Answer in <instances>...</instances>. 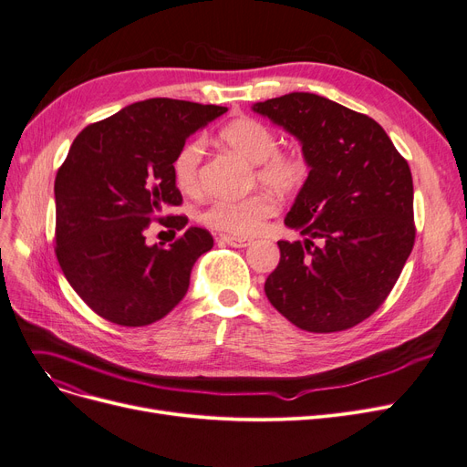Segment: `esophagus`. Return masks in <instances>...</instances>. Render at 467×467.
Listing matches in <instances>:
<instances>
[{"label":"esophagus","mask_w":467,"mask_h":467,"mask_svg":"<svg viewBox=\"0 0 467 467\" xmlns=\"http://www.w3.org/2000/svg\"><path fill=\"white\" fill-rule=\"evenodd\" d=\"M221 242H225V244L229 246H234V248H246L252 244V238H246V236H234V234H223L221 236Z\"/></svg>","instance_id":"34e87169"}]
</instances>
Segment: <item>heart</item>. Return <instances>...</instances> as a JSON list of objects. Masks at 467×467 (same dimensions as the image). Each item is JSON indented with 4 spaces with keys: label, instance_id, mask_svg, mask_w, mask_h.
I'll use <instances>...</instances> for the list:
<instances>
[{
    "label": "heart",
    "instance_id": "b5f03b06",
    "mask_svg": "<svg viewBox=\"0 0 467 467\" xmlns=\"http://www.w3.org/2000/svg\"><path fill=\"white\" fill-rule=\"evenodd\" d=\"M221 139L229 149L257 166L259 183L276 192L297 191L309 175L307 160L297 152H278L276 133L254 118H238L223 128ZM204 143L189 140L173 158L171 173L181 192L198 191V171ZM276 200L271 194L257 192L246 198H217L200 213L204 225L234 236H252L259 233L265 221L276 213Z\"/></svg>",
    "mask_w": 467,
    "mask_h": 467
}]
</instances>
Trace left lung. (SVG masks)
Here are the masks:
<instances>
[{
	"mask_svg": "<svg viewBox=\"0 0 467 467\" xmlns=\"http://www.w3.org/2000/svg\"><path fill=\"white\" fill-rule=\"evenodd\" d=\"M252 110L294 135L309 166L284 217L306 238L278 242L265 294L301 330H348L381 306L412 252L410 168L376 119L327 97L294 91Z\"/></svg>",
	"mask_w": 467,
	"mask_h": 467,
	"instance_id": "obj_1",
	"label": "left lung"
}]
</instances>
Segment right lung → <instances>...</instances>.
Segmentation results:
<instances>
[{
  "mask_svg": "<svg viewBox=\"0 0 467 467\" xmlns=\"http://www.w3.org/2000/svg\"><path fill=\"white\" fill-rule=\"evenodd\" d=\"M225 107L147 99L88 126L55 179L57 259L74 292L119 327H147L185 297L196 259L212 250L206 229L189 227L170 248L149 246L152 221L177 231L187 217H161L183 198L171 164Z\"/></svg>",
  "mask_w": 467,
  "mask_h": 467,
  "instance_id": "1",
  "label": "right lung"
}]
</instances>
